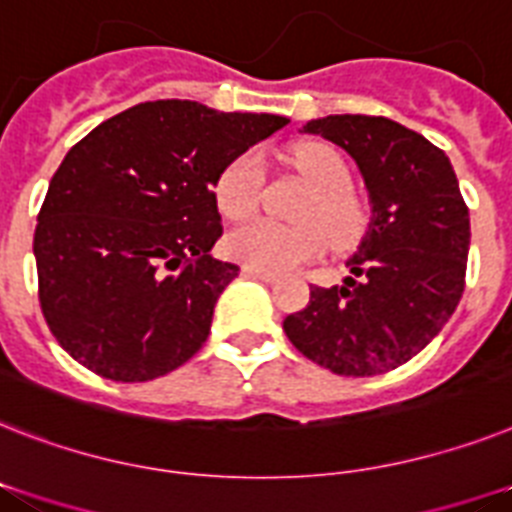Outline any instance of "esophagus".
Returning <instances> with one entry per match:
<instances>
[{
    "label": "esophagus",
    "mask_w": 512,
    "mask_h": 512,
    "mask_svg": "<svg viewBox=\"0 0 512 512\" xmlns=\"http://www.w3.org/2000/svg\"><path fill=\"white\" fill-rule=\"evenodd\" d=\"M242 273L247 278H257V281H265V284H273V281H276V273H270V270L252 268V265H244Z\"/></svg>",
    "instance_id": "obj_1"
}]
</instances>
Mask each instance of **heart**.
Returning <instances> with one entry per match:
<instances>
[{
  "label": "heart",
  "instance_id": "heart-1",
  "mask_svg": "<svg viewBox=\"0 0 512 512\" xmlns=\"http://www.w3.org/2000/svg\"><path fill=\"white\" fill-rule=\"evenodd\" d=\"M292 162L315 189L299 207V226H276L268 220L242 223L223 239L228 257L260 270H289L315 260L328 242L334 249H347L360 239L365 215L352 197L350 170L339 152L326 144H302L292 152ZM263 184V162L252 149L226 162L213 184L220 215L228 220L249 218L260 205Z\"/></svg>",
  "mask_w": 512,
  "mask_h": 512
}]
</instances>
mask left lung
<instances>
[{"mask_svg": "<svg viewBox=\"0 0 512 512\" xmlns=\"http://www.w3.org/2000/svg\"><path fill=\"white\" fill-rule=\"evenodd\" d=\"M307 134L334 141L363 173L371 223L344 286H310L286 315L289 342L339 376H378L415 357L465 289L471 220L450 157L389 118L328 115Z\"/></svg>", "mask_w": 512, "mask_h": 512, "instance_id": "left-lung-1", "label": "left lung"}]
</instances>
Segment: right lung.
Wrapping results in <instances>:
<instances>
[{
	"mask_svg": "<svg viewBox=\"0 0 512 512\" xmlns=\"http://www.w3.org/2000/svg\"><path fill=\"white\" fill-rule=\"evenodd\" d=\"M289 120L157 99L99 123L49 181L33 234L39 302L73 360L112 381H152L207 342L239 265L210 255L226 162Z\"/></svg>",
	"mask_w": 512,
	"mask_h": 512,
	"instance_id": "obj_1",
	"label": "right lung"
}]
</instances>
